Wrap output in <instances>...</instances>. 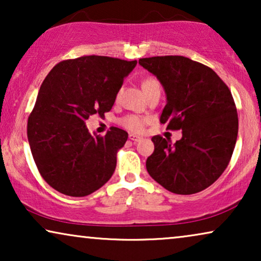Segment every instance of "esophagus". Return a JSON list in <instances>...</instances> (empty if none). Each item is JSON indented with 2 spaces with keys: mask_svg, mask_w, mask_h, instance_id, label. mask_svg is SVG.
<instances>
[{
  "mask_svg": "<svg viewBox=\"0 0 261 261\" xmlns=\"http://www.w3.org/2000/svg\"><path fill=\"white\" fill-rule=\"evenodd\" d=\"M128 138H129V140H132V141H134V142H137V141H140L141 140V137H139V135H137V134H133V133H130L129 135H128Z\"/></svg>",
  "mask_w": 261,
  "mask_h": 261,
  "instance_id": "34e87169",
  "label": "esophagus"
}]
</instances>
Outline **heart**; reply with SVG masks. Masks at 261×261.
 <instances>
[{
	"label": "heart",
	"instance_id": "heart-1",
	"mask_svg": "<svg viewBox=\"0 0 261 261\" xmlns=\"http://www.w3.org/2000/svg\"><path fill=\"white\" fill-rule=\"evenodd\" d=\"M160 88L159 82L153 77H148L144 80L142 82V90L144 92H147L149 90H153V89ZM146 123V120L144 117L138 116V115H127L124 116L122 120H121V124L127 129L132 132H141L144 129Z\"/></svg>",
	"mask_w": 261,
	"mask_h": 261
}]
</instances>
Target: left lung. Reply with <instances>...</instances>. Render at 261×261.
Wrapping results in <instances>:
<instances>
[{
    "label": "left lung",
    "instance_id": "left-lung-1",
    "mask_svg": "<svg viewBox=\"0 0 261 261\" xmlns=\"http://www.w3.org/2000/svg\"><path fill=\"white\" fill-rule=\"evenodd\" d=\"M139 64L165 90L160 122L167 129H181L176 144L160 135L152 138L147 172L173 194L204 190L226 170L237 144L239 120L230 90L215 71L187 57H152Z\"/></svg>",
    "mask_w": 261,
    "mask_h": 261
}]
</instances>
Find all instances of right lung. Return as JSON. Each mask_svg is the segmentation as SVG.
Returning <instances> with one entry per match:
<instances>
[{
	"mask_svg": "<svg viewBox=\"0 0 261 261\" xmlns=\"http://www.w3.org/2000/svg\"><path fill=\"white\" fill-rule=\"evenodd\" d=\"M137 60L85 56L57 64L42 82L27 123L39 172L55 190L83 197L113 176L128 133L112 127L105 137L89 133L85 121L105 116Z\"/></svg>",
	"mask_w": 261,
	"mask_h": 261,
	"instance_id": "add662e5",
	"label": "right lung"
}]
</instances>
